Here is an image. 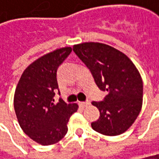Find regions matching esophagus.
Masks as SVG:
<instances>
[{
    "label": "esophagus",
    "mask_w": 159,
    "mask_h": 159,
    "mask_svg": "<svg viewBox=\"0 0 159 159\" xmlns=\"http://www.w3.org/2000/svg\"><path fill=\"white\" fill-rule=\"evenodd\" d=\"M89 104H90V102H79V105L82 108L86 107Z\"/></svg>",
    "instance_id": "34e87169"
}]
</instances>
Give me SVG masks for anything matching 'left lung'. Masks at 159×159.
Instances as JSON below:
<instances>
[{
  "label": "left lung",
  "mask_w": 159,
  "mask_h": 159,
  "mask_svg": "<svg viewBox=\"0 0 159 159\" xmlns=\"http://www.w3.org/2000/svg\"><path fill=\"white\" fill-rule=\"evenodd\" d=\"M73 50L90 69L100 90L107 93L103 101L92 102L100 111L92 128L106 136L122 134L134 123L142 107L139 72L125 54L102 43H81Z\"/></svg>",
  "instance_id": "8db88e82"
}]
</instances>
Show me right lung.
Masks as SVG:
<instances>
[{
    "label": "right lung",
    "mask_w": 159,
    "mask_h": 159,
    "mask_svg": "<svg viewBox=\"0 0 159 159\" xmlns=\"http://www.w3.org/2000/svg\"><path fill=\"white\" fill-rule=\"evenodd\" d=\"M71 52L70 47L62 48L34 61L24 70L15 90L19 124L31 139L43 146L55 144L65 137L71 115L78 109L76 103L54 100L56 92H59L57 69Z\"/></svg>",
    "instance_id": "1"
}]
</instances>
